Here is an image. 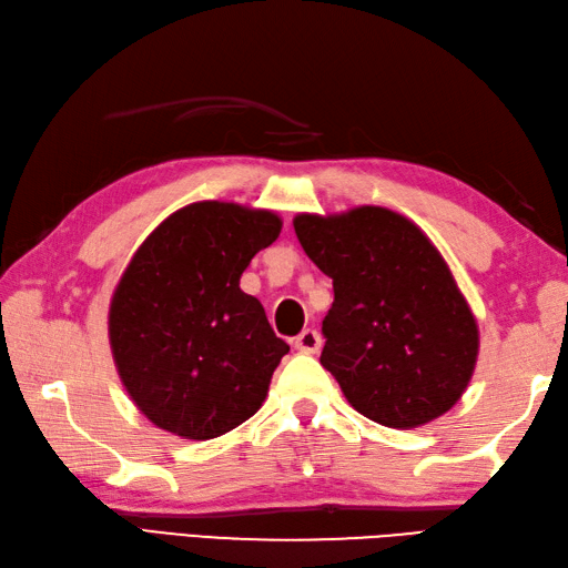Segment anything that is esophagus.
I'll return each mask as SVG.
<instances>
[{
	"mask_svg": "<svg viewBox=\"0 0 568 568\" xmlns=\"http://www.w3.org/2000/svg\"><path fill=\"white\" fill-rule=\"evenodd\" d=\"M294 348L298 353H306V355L318 353L321 351V335H318V331H314V328L301 331L296 338H294Z\"/></svg>",
	"mask_w": 568,
	"mask_h": 568,
	"instance_id": "esophagus-1",
	"label": "esophagus"
}]
</instances>
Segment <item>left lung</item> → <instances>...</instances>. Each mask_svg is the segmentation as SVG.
I'll use <instances>...</instances> for the list:
<instances>
[{
	"label": "left lung",
	"mask_w": 568,
	"mask_h": 568,
	"mask_svg": "<svg viewBox=\"0 0 568 568\" xmlns=\"http://www.w3.org/2000/svg\"><path fill=\"white\" fill-rule=\"evenodd\" d=\"M294 230L333 280L321 365L351 407L392 429L444 416L476 373L480 331L429 235L382 205L298 213Z\"/></svg>",
	"instance_id": "left-lung-1"
}]
</instances>
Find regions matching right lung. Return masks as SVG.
I'll use <instances>...</instances> for the list:
<instances>
[{
	"label": "right lung",
	"mask_w": 568,
	"mask_h": 568,
	"mask_svg": "<svg viewBox=\"0 0 568 568\" xmlns=\"http://www.w3.org/2000/svg\"><path fill=\"white\" fill-rule=\"evenodd\" d=\"M280 233L267 207L199 201L132 254L110 298V351L126 395L159 429L207 442L267 399L288 345L240 276Z\"/></svg>",
	"instance_id": "right-lung-1"
}]
</instances>
